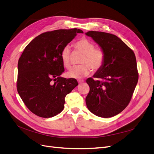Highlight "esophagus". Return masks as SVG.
Wrapping results in <instances>:
<instances>
[{
  "label": "esophagus",
  "instance_id": "34e87169",
  "mask_svg": "<svg viewBox=\"0 0 154 154\" xmlns=\"http://www.w3.org/2000/svg\"><path fill=\"white\" fill-rule=\"evenodd\" d=\"M84 82V80H80V79H79V80H78V83H79V84H82V83H83Z\"/></svg>",
  "mask_w": 154,
  "mask_h": 154
}]
</instances>
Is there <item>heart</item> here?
I'll list each match as a JSON object with an SVG mask.
<instances>
[{
    "label": "heart",
    "instance_id": "b5f03b06",
    "mask_svg": "<svg viewBox=\"0 0 154 154\" xmlns=\"http://www.w3.org/2000/svg\"><path fill=\"white\" fill-rule=\"evenodd\" d=\"M73 46L75 49L84 54L81 61L82 65L72 67L66 73L68 77L80 79L88 75L91 72V68L96 71L103 66L105 59L104 51L100 48H94V44L92 41L84 37L75 42ZM60 56L63 65L66 68H69L71 65V54L68 45L63 48Z\"/></svg>",
    "mask_w": 154,
    "mask_h": 154
}]
</instances>
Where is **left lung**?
<instances>
[{"mask_svg": "<svg viewBox=\"0 0 154 154\" xmlns=\"http://www.w3.org/2000/svg\"><path fill=\"white\" fill-rule=\"evenodd\" d=\"M91 37L103 50L105 63L86 80L90 91L86 98L89 110L98 117L108 118L123 111L131 100L138 81L136 56L133 51L113 34L89 31Z\"/></svg>", "mask_w": 154, "mask_h": 154, "instance_id": "1", "label": "left lung"}]
</instances>
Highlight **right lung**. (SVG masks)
<instances>
[{
	"mask_svg": "<svg viewBox=\"0 0 154 154\" xmlns=\"http://www.w3.org/2000/svg\"><path fill=\"white\" fill-rule=\"evenodd\" d=\"M80 29H60L41 33L28 44L18 60L17 91L36 116L49 118L64 109L65 96L79 84L60 77L64 72L61 52Z\"/></svg>",
	"mask_w": 154,
	"mask_h": 154,
	"instance_id": "obj_1",
	"label": "right lung"
}]
</instances>
